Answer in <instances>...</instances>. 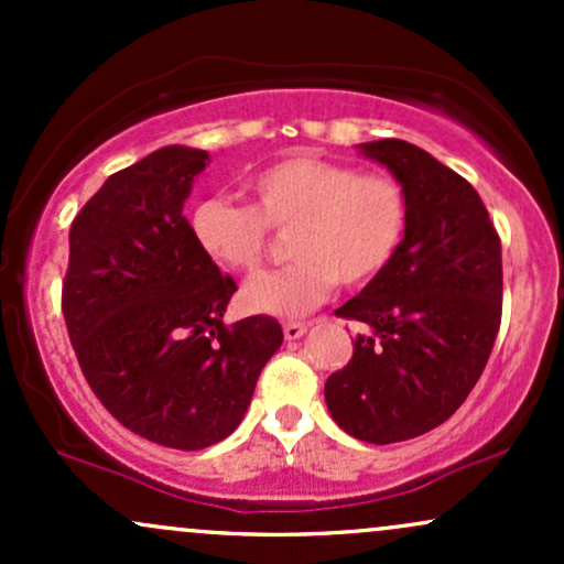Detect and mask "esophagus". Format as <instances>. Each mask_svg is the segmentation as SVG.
<instances>
[{"mask_svg":"<svg viewBox=\"0 0 564 564\" xmlns=\"http://www.w3.org/2000/svg\"><path fill=\"white\" fill-rule=\"evenodd\" d=\"M304 334H307V326H304V323H296V321L283 323V336H286L289 341L300 339V336H304Z\"/></svg>","mask_w":564,"mask_h":564,"instance_id":"obj_1","label":"esophagus"}]
</instances>
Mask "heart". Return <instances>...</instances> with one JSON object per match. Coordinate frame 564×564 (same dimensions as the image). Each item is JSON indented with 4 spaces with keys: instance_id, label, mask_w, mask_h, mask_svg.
<instances>
[{
    "instance_id": "b5f03b06",
    "label": "heart",
    "mask_w": 564,
    "mask_h": 564,
    "mask_svg": "<svg viewBox=\"0 0 564 564\" xmlns=\"http://www.w3.org/2000/svg\"><path fill=\"white\" fill-rule=\"evenodd\" d=\"M249 204L198 200L191 236L200 254L228 273L251 275L270 249V228L290 232L294 264L254 278L243 304L254 313L296 318L341 286H366L390 268L408 228V198L390 174L313 156L278 161L249 177Z\"/></svg>"
}]
</instances>
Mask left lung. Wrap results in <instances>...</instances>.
<instances>
[{
  "instance_id": "left-lung-1",
  "label": "left lung",
  "mask_w": 564,
  "mask_h": 564,
  "mask_svg": "<svg viewBox=\"0 0 564 564\" xmlns=\"http://www.w3.org/2000/svg\"><path fill=\"white\" fill-rule=\"evenodd\" d=\"M358 151L403 185L408 228L390 268L336 310L371 332L328 377L326 405L347 435L390 445L451 419L480 379L501 323V241L475 187L422 148Z\"/></svg>"
}]
</instances>
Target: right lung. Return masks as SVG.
Instances as JSON below:
<instances>
[{"instance_id":"1","label":"right lung","mask_w":564,"mask_h":564,"mask_svg":"<svg viewBox=\"0 0 564 564\" xmlns=\"http://www.w3.org/2000/svg\"><path fill=\"white\" fill-rule=\"evenodd\" d=\"M209 164L166 145L111 174L68 232L63 315L84 379L134 435L177 451L241 424L283 332L268 315L225 326L236 281L206 260L183 206Z\"/></svg>"}]
</instances>
